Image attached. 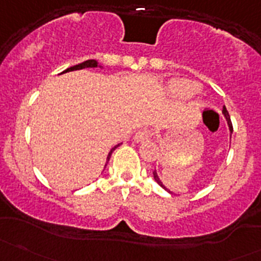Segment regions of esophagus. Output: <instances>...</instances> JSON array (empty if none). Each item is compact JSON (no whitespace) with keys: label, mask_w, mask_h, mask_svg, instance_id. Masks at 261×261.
<instances>
[{"label":"esophagus","mask_w":261,"mask_h":261,"mask_svg":"<svg viewBox=\"0 0 261 261\" xmlns=\"http://www.w3.org/2000/svg\"><path fill=\"white\" fill-rule=\"evenodd\" d=\"M150 138H151V133H150V131L140 130L135 134V136H134V140H135L136 143H144V141L149 140Z\"/></svg>","instance_id":"obj_1"}]
</instances>
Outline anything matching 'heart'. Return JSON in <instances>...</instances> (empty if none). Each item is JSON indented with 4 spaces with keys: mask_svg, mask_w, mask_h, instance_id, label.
<instances>
[{
    "mask_svg": "<svg viewBox=\"0 0 261 261\" xmlns=\"http://www.w3.org/2000/svg\"><path fill=\"white\" fill-rule=\"evenodd\" d=\"M199 89L201 87L196 82L183 80V78H175L168 82L167 84L168 93L177 98H191L198 93Z\"/></svg>",
    "mask_w": 261,
    "mask_h": 261,
    "instance_id": "b5f03b06",
    "label": "heart"
}]
</instances>
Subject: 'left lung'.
<instances>
[{
    "label": "left lung",
    "mask_w": 261,
    "mask_h": 261,
    "mask_svg": "<svg viewBox=\"0 0 261 261\" xmlns=\"http://www.w3.org/2000/svg\"><path fill=\"white\" fill-rule=\"evenodd\" d=\"M222 115L225 116V118H226V121H227V125H228V128H230V131H231V134H232V123H231V120H230V115H228V112H227V110H226V107L223 106V109H222ZM230 139H231V136H230ZM152 175H154V179H155V181H156L158 184H159L160 187H162V188H164L165 191L167 192H169V193H173L172 191H170V189H168L167 187L164 186V184H163V181L160 180V178H159V175H158V173H156V170H154V172H152Z\"/></svg>",
    "instance_id": "8db88e82"
}]
</instances>
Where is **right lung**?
I'll list each match as a JSON object with an SVG mask.
<instances>
[{"mask_svg": "<svg viewBox=\"0 0 261 261\" xmlns=\"http://www.w3.org/2000/svg\"><path fill=\"white\" fill-rule=\"evenodd\" d=\"M97 67H98V62H97V60H94V59H88V60H86V62H83V63H80V64H77V65H73V67H70V68H67V69H65L64 72H63V73H67V72H73V70L86 69V68H97ZM120 145H121V143H120V144H117V145H115L114 147H112L111 150H110L109 155H107V158H106V164H105V168H106V165H107V163H109L110 158H111L112 152H114L115 150L117 149V147L120 146Z\"/></svg>", "mask_w": 261, "mask_h": 261, "instance_id": "1", "label": "right lung"}]
</instances>
